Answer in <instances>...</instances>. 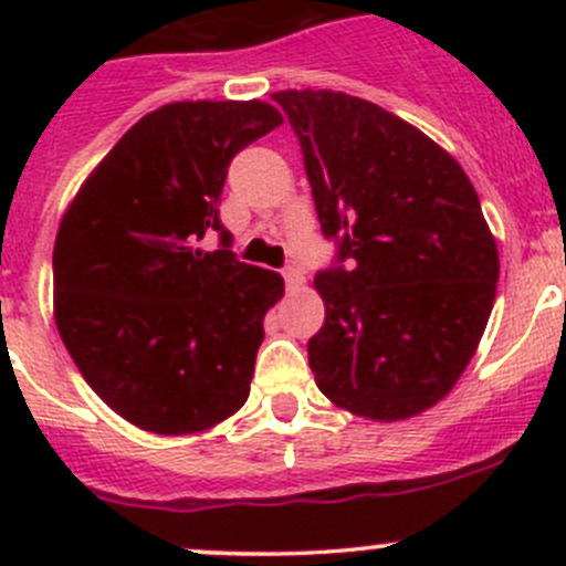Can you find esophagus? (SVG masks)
Returning a JSON list of instances; mask_svg holds the SVG:
<instances>
[{
    "mask_svg": "<svg viewBox=\"0 0 566 566\" xmlns=\"http://www.w3.org/2000/svg\"><path fill=\"white\" fill-rule=\"evenodd\" d=\"M284 284H287L290 293H295V290L304 287V273H301V268H295V265L284 268Z\"/></svg>",
    "mask_w": 566,
    "mask_h": 566,
    "instance_id": "obj_1",
    "label": "esophagus"
}]
</instances>
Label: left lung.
Segmentation results:
<instances>
[{"mask_svg":"<svg viewBox=\"0 0 566 566\" xmlns=\"http://www.w3.org/2000/svg\"><path fill=\"white\" fill-rule=\"evenodd\" d=\"M325 238L317 389L350 413L399 421L441 402L476 353L499 247L462 167L416 125L334 90H282Z\"/></svg>","mask_w":566,"mask_h":566,"instance_id":"left-lung-1","label":"left lung"}]
</instances>
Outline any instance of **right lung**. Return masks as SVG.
I'll list each match as a JSON object with an SVG mask.
<instances>
[{
	"label": "right lung",
	"mask_w": 566,
	"mask_h": 566,
	"mask_svg": "<svg viewBox=\"0 0 566 566\" xmlns=\"http://www.w3.org/2000/svg\"><path fill=\"white\" fill-rule=\"evenodd\" d=\"M282 125L265 101L145 114L82 182L54 241V319L90 389L139 430L188 436L249 399L284 279L238 262L219 219L227 167ZM219 231L222 247L198 241Z\"/></svg>",
	"instance_id": "add662e5"
}]
</instances>
